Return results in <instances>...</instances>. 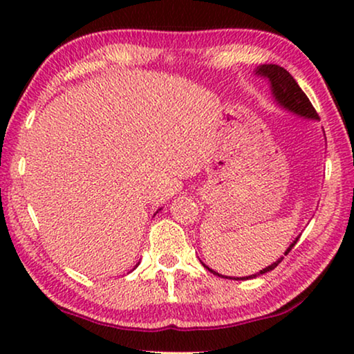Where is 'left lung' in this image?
I'll return each instance as SVG.
<instances>
[{
	"label": "left lung",
	"instance_id": "1",
	"mask_svg": "<svg viewBox=\"0 0 354 354\" xmlns=\"http://www.w3.org/2000/svg\"><path fill=\"white\" fill-rule=\"evenodd\" d=\"M258 74L268 77L270 85H272V93L275 96V100H277L279 103L283 106V108L293 111V113H297L299 115H304V118L319 119V114L316 113V109H314L311 101H309L308 96L304 95V91L299 88L298 84L295 82V79L288 71H285L283 67H280L277 64H264L258 69ZM297 241H298V239L295 240L292 245H290V248L285 251V256H287L290 251H292L293 246L297 245ZM282 259H283V256L277 261V263L268 266V268L261 270V272L254 274V275H250V277H246V279H253V277H258V275H261V274L269 272V270L277 268V266L282 263ZM205 268H206V266H205ZM206 269L211 270V272L214 275H219L209 268H206ZM246 279L241 277V280H246Z\"/></svg>",
	"mask_w": 354,
	"mask_h": 354
}]
</instances>
